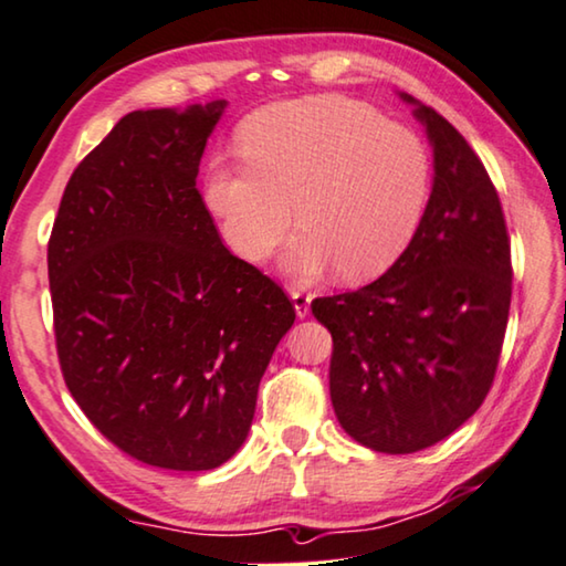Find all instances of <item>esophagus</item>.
Returning <instances> with one entry per match:
<instances>
[{
  "mask_svg": "<svg viewBox=\"0 0 566 566\" xmlns=\"http://www.w3.org/2000/svg\"><path fill=\"white\" fill-rule=\"evenodd\" d=\"M290 297L294 302V312H297V317H307L310 315V304H312V294L307 290H302V286H290Z\"/></svg>",
  "mask_w": 566,
  "mask_h": 566,
  "instance_id": "34e87169",
  "label": "esophagus"
}]
</instances>
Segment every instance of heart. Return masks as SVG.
Wrapping results in <instances>:
<instances>
[{
	"instance_id": "b5f03b06",
	"label": "heart",
	"mask_w": 566,
	"mask_h": 566,
	"mask_svg": "<svg viewBox=\"0 0 566 566\" xmlns=\"http://www.w3.org/2000/svg\"><path fill=\"white\" fill-rule=\"evenodd\" d=\"M247 160H217L206 206L227 244L264 262L294 221L286 272L312 280L339 269L373 280L406 254L426 219L433 160L416 130L375 107L315 95L259 111L241 128Z\"/></svg>"
}]
</instances>
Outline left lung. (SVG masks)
<instances>
[{
    "mask_svg": "<svg viewBox=\"0 0 566 566\" xmlns=\"http://www.w3.org/2000/svg\"><path fill=\"white\" fill-rule=\"evenodd\" d=\"M433 188L416 239L380 280L319 297L339 426L380 453H416L461 428L489 396L511 304V247L486 168L433 107Z\"/></svg>",
    "mask_w": 566,
    "mask_h": 566,
    "instance_id": "obj_1",
    "label": "left lung"
}]
</instances>
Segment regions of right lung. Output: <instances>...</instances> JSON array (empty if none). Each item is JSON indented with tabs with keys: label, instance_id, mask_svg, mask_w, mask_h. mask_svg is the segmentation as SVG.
<instances>
[{
	"label": "right lung",
	"instance_id": "right-lung-1",
	"mask_svg": "<svg viewBox=\"0 0 566 566\" xmlns=\"http://www.w3.org/2000/svg\"><path fill=\"white\" fill-rule=\"evenodd\" d=\"M223 107L120 118L70 176L48 244L67 390L123 453L170 471L239 451L294 325L282 286L221 244L196 188Z\"/></svg>",
	"mask_w": 566,
	"mask_h": 566
}]
</instances>
